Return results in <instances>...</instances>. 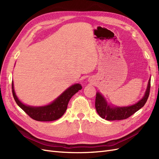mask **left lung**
<instances>
[{"instance_id":"left-lung-1","label":"left lung","mask_w":159,"mask_h":159,"mask_svg":"<svg viewBox=\"0 0 159 159\" xmlns=\"http://www.w3.org/2000/svg\"><path fill=\"white\" fill-rule=\"evenodd\" d=\"M151 88V78L149 79L147 88L144 97L137 103L128 107H112L107 104L103 96L99 93H96L95 106L99 116L108 121L125 119L131 116L138 110L143 107L146 103L149 95Z\"/></svg>"}]
</instances>
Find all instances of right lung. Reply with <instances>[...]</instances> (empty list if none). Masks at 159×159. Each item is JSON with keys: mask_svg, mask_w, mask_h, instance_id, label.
I'll list each match as a JSON object with an SVG mask.
<instances>
[{"mask_svg": "<svg viewBox=\"0 0 159 159\" xmlns=\"http://www.w3.org/2000/svg\"><path fill=\"white\" fill-rule=\"evenodd\" d=\"M82 87L79 84L71 85L52 103L42 107H31L23 104L16 95L12 81V95L17 105L28 116L38 121H52L60 119L64 114L71 98Z\"/></svg>", "mask_w": 159, "mask_h": 159, "instance_id": "1", "label": "right lung"}]
</instances>
